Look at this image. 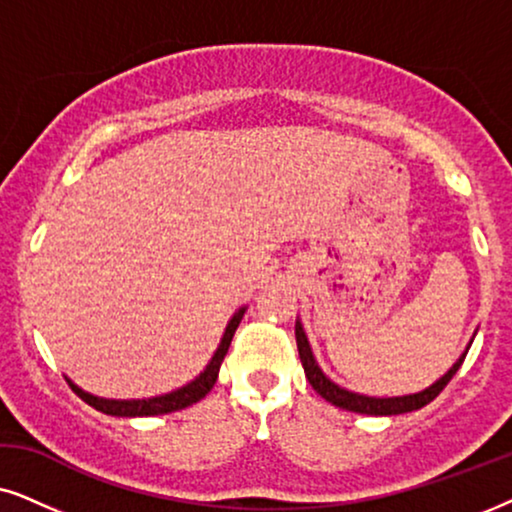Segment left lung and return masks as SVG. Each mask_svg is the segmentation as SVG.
<instances>
[{"label":"left lung","mask_w":512,"mask_h":512,"mask_svg":"<svg viewBox=\"0 0 512 512\" xmlns=\"http://www.w3.org/2000/svg\"><path fill=\"white\" fill-rule=\"evenodd\" d=\"M295 337H297L299 358H302L306 379H309L313 391H316L318 395H323L327 403H332L335 407H342V410L358 412V414H372V417H391V414H405V412L421 410V407L438 398L442 388H445L449 381H452L456 370H459L461 363H463V358H466V353H463V356L456 360V363L452 365V370H449L445 377H440L433 386L424 388L421 393L398 395V398H370V395H360V393L346 391V388L337 386L335 381H330L325 377L323 370H320L318 363H316V358H313L309 339H306L304 327H302V323H299V320L295 325Z\"/></svg>","instance_id":"obj_1"}]
</instances>
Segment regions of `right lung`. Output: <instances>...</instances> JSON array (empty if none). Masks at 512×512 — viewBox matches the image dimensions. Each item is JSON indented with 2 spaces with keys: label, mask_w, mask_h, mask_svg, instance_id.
Segmentation results:
<instances>
[{
  "label": "right lung",
  "mask_w": 512,
  "mask_h": 512,
  "mask_svg": "<svg viewBox=\"0 0 512 512\" xmlns=\"http://www.w3.org/2000/svg\"><path fill=\"white\" fill-rule=\"evenodd\" d=\"M243 313H245V306L231 316L227 330H224V335H222V342H220V346H217L215 356L210 358L206 370H203L194 381H189L187 386L177 388V391H173V393L156 395V398H142V400H109V398H98V395L81 391L77 384H72L70 381L72 391L77 393L84 403L95 407V410L102 414H112V417H156V414L185 410V407L199 403L201 398H206V395L210 393V388L215 386L217 372H220V365H222L224 356H227L229 344H231V339H234V332H236L238 323H241Z\"/></svg>",
  "instance_id": "right-lung-1"
}]
</instances>
